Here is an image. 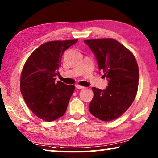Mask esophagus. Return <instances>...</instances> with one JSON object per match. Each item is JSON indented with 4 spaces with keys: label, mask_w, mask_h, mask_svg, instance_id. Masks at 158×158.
Returning a JSON list of instances; mask_svg holds the SVG:
<instances>
[{
    "label": "esophagus",
    "mask_w": 158,
    "mask_h": 158,
    "mask_svg": "<svg viewBox=\"0 0 158 158\" xmlns=\"http://www.w3.org/2000/svg\"><path fill=\"white\" fill-rule=\"evenodd\" d=\"M76 87L77 88V89H85V87H82V86H81V85H76Z\"/></svg>",
    "instance_id": "obj_1"
}]
</instances>
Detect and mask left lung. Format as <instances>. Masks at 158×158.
Listing matches in <instances>:
<instances>
[{
  "mask_svg": "<svg viewBox=\"0 0 158 158\" xmlns=\"http://www.w3.org/2000/svg\"><path fill=\"white\" fill-rule=\"evenodd\" d=\"M97 60L99 71L108 81L106 89L92 87L89 109L103 121L121 117L134 101L139 82V68L133 54L113 39L85 40Z\"/></svg>",
  "mask_w": 158,
  "mask_h": 158,
  "instance_id": "left-lung-1",
  "label": "left lung"
}]
</instances>
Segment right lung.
Returning a JSON list of instances; mask_svg holds the SVG:
<instances>
[{"instance_id": "obj_1", "label": "right lung", "mask_w": 158, "mask_h": 158, "mask_svg": "<svg viewBox=\"0 0 158 158\" xmlns=\"http://www.w3.org/2000/svg\"><path fill=\"white\" fill-rule=\"evenodd\" d=\"M77 40L49 41L30 55L21 76V92L30 110L37 117L52 121L66 112L75 89L73 85L55 81L66 49Z\"/></svg>"}]
</instances>
